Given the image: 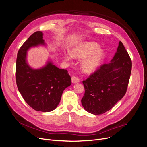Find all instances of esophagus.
<instances>
[{"label": "esophagus", "instance_id": "34e87169", "mask_svg": "<svg viewBox=\"0 0 147 147\" xmlns=\"http://www.w3.org/2000/svg\"><path fill=\"white\" fill-rule=\"evenodd\" d=\"M71 81H72V82L73 83H76L79 82L80 80L78 78V77H76L75 76H72V78H71Z\"/></svg>", "mask_w": 147, "mask_h": 147}]
</instances>
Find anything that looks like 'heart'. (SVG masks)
Here are the masks:
<instances>
[{
	"label": "heart",
	"mask_w": 147,
	"mask_h": 147,
	"mask_svg": "<svg viewBox=\"0 0 147 147\" xmlns=\"http://www.w3.org/2000/svg\"><path fill=\"white\" fill-rule=\"evenodd\" d=\"M71 55L64 54V59L69 61L71 57L76 59H83L81 67L87 73L94 71L101 64L104 58V52L99 49V46L94 42H82L74 46L71 48Z\"/></svg>",
	"instance_id": "heart-1"
}]
</instances>
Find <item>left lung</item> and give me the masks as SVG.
I'll use <instances>...</instances> for the list:
<instances>
[{
    "label": "left lung",
    "instance_id": "1",
    "mask_svg": "<svg viewBox=\"0 0 147 147\" xmlns=\"http://www.w3.org/2000/svg\"><path fill=\"white\" fill-rule=\"evenodd\" d=\"M132 70V61L119 42L111 63L104 64L83 81L85 92L82 99L84 110L95 115L111 109L125 95Z\"/></svg>",
    "mask_w": 147,
    "mask_h": 147
}]
</instances>
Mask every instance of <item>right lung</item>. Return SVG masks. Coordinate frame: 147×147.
Wrapping results in <instances>:
<instances>
[{"label":"right lung","mask_w":147,"mask_h":147,"mask_svg":"<svg viewBox=\"0 0 147 147\" xmlns=\"http://www.w3.org/2000/svg\"><path fill=\"white\" fill-rule=\"evenodd\" d=\"M42 32H36L23 43L17 54L16 82L25 101L37 111L49 112L59 104L64 90L71 85V77L48 61L39 69L31 68L27 61V52L32 47L45 45Z\"/></svg>","instance_id":"1"}]
</instances>
